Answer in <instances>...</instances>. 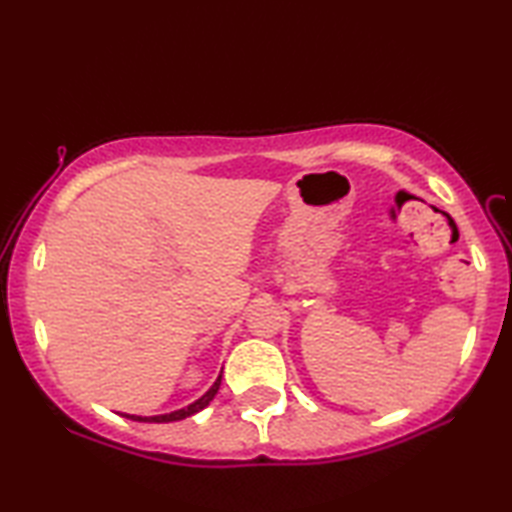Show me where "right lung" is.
<instances>
[{"label":"right lung","mask_w":512,"mask_h":512,"mask_svg":"<svg viewBox=\"0 0 512 512\" xmlns=\"http://www.w3.org/2000/svg\"><path fill=\"white\" fill-rule=\"evenodd\" d=\"M219 386H221V375H219V379L214 381V386L210 388V391H207L201 397V400H196L194 404H189L187 409L173 411V413H167V415H153V418H142V415H124V418H131V420H137V422H176V420H185V418H189V415L203 411L205 406L214 400V395L219 393Z\"/></svg>","instance_id":"1"}]
</instances>
